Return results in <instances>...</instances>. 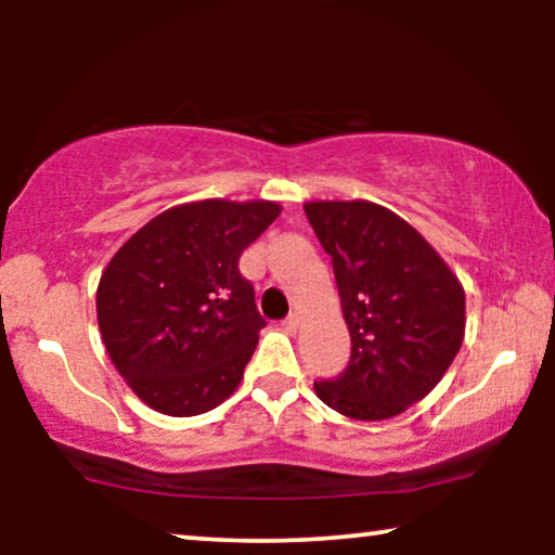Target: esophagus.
Listing matches in <instances>:
<instances>
[{
	"instance_id": "1",
	"label": "esophagus",
	"mask_w": 555,
	"mask_h": 555,
	"mask_svg": "<svg viewBox=\"0 0 555 555\" xmlns=\"http://www.w3.org/2000/svg\"><path fill=\"white\" fill-rule=\"evenodd\" d=\"M283 325H285L287 333H295V331L300 328V315H298V313H291V315H287L285 321H283Z\"/></svg>"
}]
</instances>
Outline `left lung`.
I'll use <instances>...</instances> for the list:
<instances>
[{
    "label": "left lung",
    "mask_w": 555,
    "mask_h": 555,
    "mask_svg": "<svg viewBox=\"0 0 555 555\" xmlns=\"http://www.w3.org/2000/svg\"><path fill=\"white\" fill-rule=\"evenodd\" d=\"M333 260L351 361L318 399L348 420H391L442 382L465 338V287L435 247L382 204L308 202Z\"/></svg>",
    "instance_id": "8db88e82"
}]
</instances>
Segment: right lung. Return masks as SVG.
I'll return each mask as SVG.
<instances>
[{"label": "right lung", "mask_w": 555, "mask_h": 555, "mask_svg": "<svg viewBox=\"0 0 555 555\" xmlns=\"http://www.w3.org/2000/svg\"><path fill=\"white\" fill-rule=\"evenodd\" d=\"M280 211L264 199L179 204L143 224L105 264L98 328L143 404L196 416L237 389L264 328L240 255Z\"/></svg>", "instance_id": "1"}]
</instances>
